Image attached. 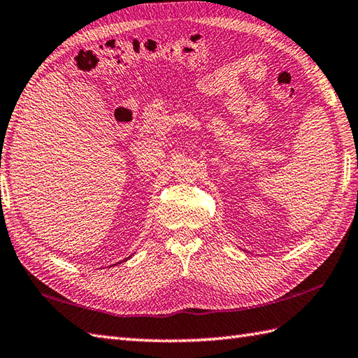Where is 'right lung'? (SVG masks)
Masks as SVG:
<instances>
[{"mask_svg": "<svg viewBox=\"0 0 358 358\" xmlns=\"http://www.w3.org/2000/svg\"><path fill=\"white\" fill-rule=\"evenodd\" d=\"M124 261H127V259H124ZM114 265H115V264H114Z\"/></svg>", "mask_w": 358, "mask_h": 358, "instance_id": "1", "label": "right lung"}]
</instances>
